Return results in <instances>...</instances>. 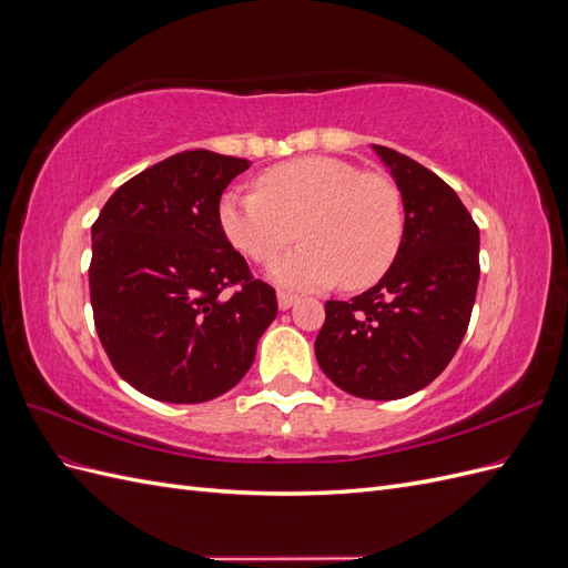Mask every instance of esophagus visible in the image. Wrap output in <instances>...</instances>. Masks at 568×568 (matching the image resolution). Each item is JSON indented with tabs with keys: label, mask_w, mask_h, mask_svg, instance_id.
<instances>
[{
	"label": "esophagus",
	"mask_w": 568,
	"mask_h": 568,
	"mask_svg": "<svg viewBox=\"0 0 568 568\" xmlns=\"http://www.w3.org/2000/svg\"><path fill=\"white\" fill-rule=\"evenodd\" d=\"M298 301L296 294H288V291H277V303H280V311H288L291 305Z\"/></svg>",
	"instance_id": "esophagus-1"
}]
</instances>
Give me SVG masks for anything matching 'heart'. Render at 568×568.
Returning <instances> with one entry per match:
<instances>
[{"instance_id": "1", "label": "heart", "mask_w": 568, "mask_h": 568, "mask_svg": "<svg viewBox=\"0 0 568 568\" xmlns=\"http://www.w3.org/2000/svg\"><path fill=\"white\" fill-rule=\"evenodd\" d=\"M217 227L227 244L255 263H270L291 239L301 246L267 274L288 288L313 291L343 282H376L398 255L405 213L398 186L357 165L303 156L274 165L255 192L227 189L217 201Z\"/></svg>"}]
</instances>
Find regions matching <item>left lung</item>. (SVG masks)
Wrapping results in <instances>:
<instances>
[{"label": "left lung", "mask_w": 568, "mask_h": 568, "mask_svg": "<svg viewBox=\"0 0 568 568\" xmlns=\"http://www.w3.org/2000/svg\"><path fill=\"white\" fill-rule=\"evenodd\" d=\"M398 186L405 230L384 277L351 301H326L320 369L355 398L395 400L432 384L467 334L478 288V227L432 170L372 144Z\"/></svg>", "instance_id": "obj_1"}]
</instances>
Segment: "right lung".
<instances>
[{"label": "right lung", "mask_w": 568, "mask_h": 568, "mask_svg": "<svg viewBox=\"0 0 568 568\" xmlns=\"http://www.w3.org/2000/svg\"><path fill=\"white\" fill-rule=\"evenodd\" d=\"M248 165L209 149L175 153L118 186L92 225L99 341L153 400L205 403L234 388L277 317L274 288L217 227V201Z\"/></svg>", "instance_id": "add662e5"}]
</instances>
